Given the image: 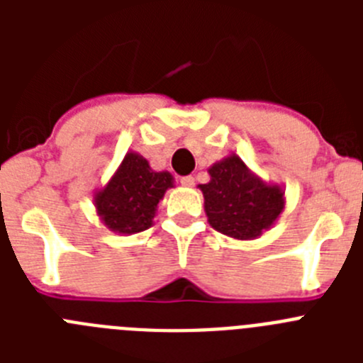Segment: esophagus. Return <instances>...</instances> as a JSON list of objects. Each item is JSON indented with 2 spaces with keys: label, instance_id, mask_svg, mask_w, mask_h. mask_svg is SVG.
Returning a JSON list of instances; mask_svg holds the SVG:
<instances>
[{
  "label": "esophagus",
  "instance_id": "esophagus-1",
  "mask_svg": "<svg viewBox=\"0 0 363 363\" xmlns=\"http://www.w3.org/2000/svg\"><path fill=\"white\" fill-rule=\"evenodd\" d=\"M179 184L184 185V187H192V185H194V178H192V176H182V178H179Z\"/></svg>",
  "mask_w": 363,
  "mask_h": 363
}]
</instances>
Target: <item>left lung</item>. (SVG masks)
<instances>
[{
    "label": "left lung",
    "mask_w": 363,
    "mask_h": 363,
    "mask_svg": "<svg viewBox=\"0 0 363 363\" xmlns=\"http://www.w3.org/2000/svg\"><path fill=\"white\" fill-rule=\"evenodd\" d=\"M203 192L207 221L234 240H256L274 225L285 209L281 185L269 184L249 169L238 154H229L207 169Z\"/></svg>",
    "instance_id": "8db88e82"
}]
</instances>
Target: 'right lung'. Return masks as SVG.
<instances>
[{
	"instance_id": "add662e5",
	"label": "right lung",
	"mask_w": 363,
	"mask_h": 363,
	"mask_svg": "<svg viewBox=\"0 0 363 363\" xmlns=\"http://www.w3.org/2000/svg\"><path fill=\"white\" fill-rule=\"evenodd\" d=\"M171 187V172L152 171L142 154L129 150L107 184L94 191L96 216L121 236L142 233L152 227L160 201Z\"/></svg>"
}]
</instances>
